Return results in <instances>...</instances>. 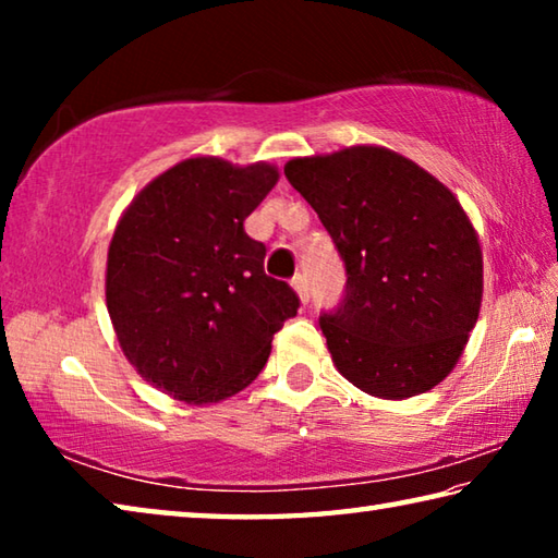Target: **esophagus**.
<instances>
[{
	"instance_id": "esophagus-1",
	"label": "esophagus",
	"mask_w": 558,
	"mask_h": 558,
	"mask_svg": "<svg viewBox=\"0 0 558 558\" xmlns=\"http://www.w3.org/2000/svg\"><path fill=\"white\" fill-rule=\"evenodd\" d=\"M292 288H295V292H298L302 302H310V282H307L305 272H298V276L292 278Z\"/></svg>"
}]
</instances>
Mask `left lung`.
<instances>
[{
    "label": "left lung",
    "mask_w": 558,
    "mask_h": 558,
    "mask_svg": "<svg viewBox=\"0 0 558 558\" xmlns=\"http://www.w3.org/2000/svg\"><path fill=\"white\" fill-rule=\"evenodd\" d=\"M286 177L344 263V295L319 315L339 374L379 399L440 384L483 300V253L460 202L384 147L290 159Z\"/></svg>",
    "instance_id": "obj_1"
}]
</instances>
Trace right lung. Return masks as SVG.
<instances>
[{
	"mask_svg": "<svg viewBox=\"0 0 558 558\" xmlns=\"http://www.w3.org/2000/svg\"><path fill=\"white\" fill-rule=\"evenodd\" d=\"M278 182L270 165L184 159L135 196L108 251L106 300L122 352L159 391L216 403L268 362L300 298L263 270L245 216Z\"/></svg>",
	"mask_w": 558,
	"mask_h": 558,
	"instance_id": "1",
	"label": "right lung"
}]
</instances>
